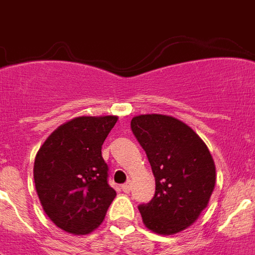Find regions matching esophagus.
I'll return each instance as SVG.
<instances>
[{
  "label": "esophagus",
  "instance_id": "1",
  "mask_svg": "<svg viewBox=\"0 0 255 255\" xmlns=\"http://www.w3.org/2000/svg\"><path fill=\"white\" fill-rule=\"evenodd\" d=\"M122 190H123L124 193H129V190H131V181L123 184V185H122Z\"/></svg>",
  "mask_w": 255,
  "mask_h": 255
}]
</instances>
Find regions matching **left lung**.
Returning a JSON list of instances; mask_svg holds the SVG:
<instances>
[{
    "mask_svg": "<svg viewBox=\"0 0 255 255\" xmlns=\"http://www.w3.org/2000/svg\"><path fill=\"white\" fill-rule=\"evenodd\" d=\"M132 132L147 153L155 196L140 205L144 225L172 236L193 225L209 204L216 165L204 140L181 120L161 114L133 116Z\"/></svg>",
    "mask_w": 255,
    "mask_h": 255,
    "instance_id": "obj_1",
    "label": "left lung"
}]
</instances>
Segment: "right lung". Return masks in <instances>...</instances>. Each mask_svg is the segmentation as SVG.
I'll return each mask as SVG.
<instances>
[{
    "mask_svg": "<svg viewBox=\"0 0 255 255\" xmlns=\"http://www.w3.org/2000/svg\"><path fill=\"white\" fill-rule=\"evenodd\" d=\"M118 119L74 118L54 129L35 155L34 184L42 208L67 233L86 236L98 229L116 197L102 145Z\"/></svg>",
    "mask_w": 255,
    "mask_h": 255,
    "instance_id": "1",
    "label": "right lung"
}]
</instances>
